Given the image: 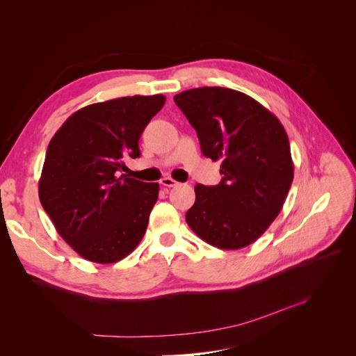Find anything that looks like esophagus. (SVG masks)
<instances>
[{
	"label": "esophagus",
	"mask_w": 356,
	"mask_h": 356,
	"mask_svg": "<svg viewBox=\"0 0 356 356\" xmlns=\"http://www.w3.org/2000/svg\"><path fill=\"white\" fill-rule=\"evenodd\" d=\"M160 184L163 186V187H168V188H170V187H175V186L178 184V182H177L175 179H172L170 177H165V178H161Z\"/></svg>",
	"instance_id": "1"
}]
</instances>
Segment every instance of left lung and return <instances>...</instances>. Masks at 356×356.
I'll return each mask as SVG.
<instances>
[{
	"mask_svg": "<svg viewBox=\"0 0 356 356\" xmlns=\"http://www.w3.org/2000/svg\"><path fill=\"white\" fill-rule=\"evenodd\" d=\"M202 153L221 161L218 186L195 187L190 229L221 250L255 242L281 212L294 178L288 135L277 117L242 92L197 88L175 95Z\"/></svg>",
	"mask_w": 356,
	"mask_h": 356,
	"instance_id": "8db88e82",
	"label": "left lung"
}]
</instances>
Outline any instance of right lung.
Wrapping results in <instances>:
<instances>
[{"mask_svg":"<svg viewBox=\"0 0 356 356\" xmlns=\"http://www.w3.org/2000/svg\"><path fill=\"white\" fill-rule=\"evenodd\" d=\"M163 95L126 96L75 111L47 147L38 182L42 208L72 250L93 263H117L143 241L157 182L118 172L139 157L138 141Z\"/></svg>","mask_w":356,"mask_h":356,"instance_id":"right-lung-1","label":"right lung"}]
</instances>
